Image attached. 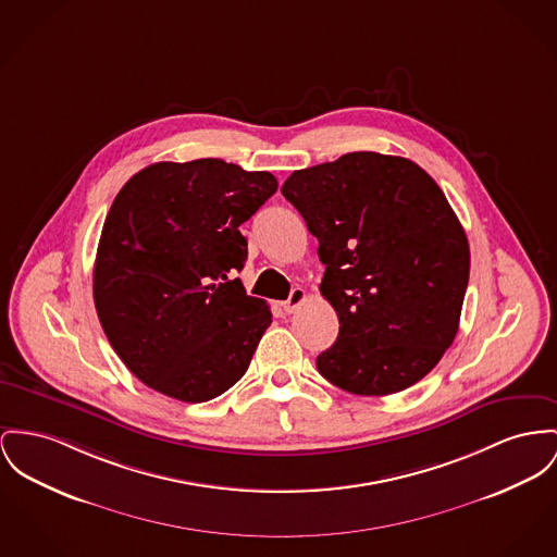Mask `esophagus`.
Returning <instances> with one entry per match:
<instances>
[{"instance_id":"34e87169","label":"esophagus","mask_w":557,"mask_h":557,"mask_svg":"<svg viewBox=\"0 0 557 557\" xmlns=\"http://www.w3.org/2000/svg\"><path fill=\"white\" fill-rule=\"evenodd\" d=\"M304 299H306V292H304L301 287H294L289 297L283 301V310H285L287 314L296 312L297 308L301 306V301H304Z\"/></svg>"}]
</instances>
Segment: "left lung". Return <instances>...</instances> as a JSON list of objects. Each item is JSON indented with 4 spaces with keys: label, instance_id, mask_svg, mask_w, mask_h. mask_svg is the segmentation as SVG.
<instances>
[{
    "label": "left lung",
    "instance_id": "1",
    "mask_svg": "<svg viewBox=\"0 0 557 557\" xmlns=\"http://www.w3.org/2000/svg\"><path fill=\"white\" fill-rule=\"evenodd\" d=\"M319 240L339 334L317 370L352 395H393L433 370L458 332L471 253L442 187L401 156L352 151L281 187Z\"/></svg>",
    "mask_w": 557,
    "mask_h": 557
}]
</instances>
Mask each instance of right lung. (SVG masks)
Returning <instances> with one entry per match:
<instances>
[{
  "instance_id": "obj_1",
  "label": "right lung",
  "mask_w": 557,
  "mask_h": 557,
  "mask_svg": "<svg viewBox=\"0 0 557 557\" xmlns=\"http://www.w3.org/2000/svg\"><path fill=\"white\" fill-rule=\"evenodd\" d=\"M276 187L272 173L200 158L149 164L117 191L95 260V308L149 388L202 404L245 375L272 314L230 276L247 260L240 223Z\"/></svg>"
}]
</instances>
